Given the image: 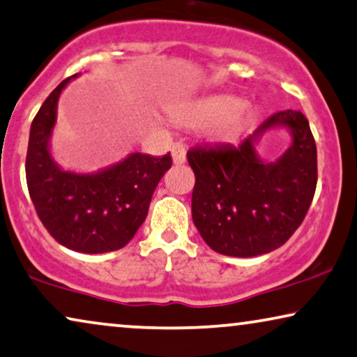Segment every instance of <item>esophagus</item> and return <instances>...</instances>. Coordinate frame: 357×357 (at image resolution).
Masks as SVG:
<instances>
[{"label": "esophagus", "instance_id": "1", "mask_svg": "<svg viewBox=\"0 0 357 357\" xmlns=\"http://www.w3.org/2000/svg\"><path fill=\"white\" fill-rule=\"evenodd\" d=\"M170 154H172V161L175 166H180V164H183L185 159H187V151H185V146L180 143L172 144V148H170Z\"/></svg>", "mask_w": 357, "mask_h": 357}]
</instances>
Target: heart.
Here are the masks:
<instances>
[{
	"instance_id": "obj_1",
	"label": "heart",
	"mask_w": 357,
	"mask_h": 357,
	"mask_svg": "<svg viewBox=\"0 0 357 357\" xmlns=\"http://www.w3.org/2000/svg\"><path fill=\"white\" fill-rule=\"evenodd\" d=\"M243 102L231 95H213L188 102L178 112V121L191 127H209L217 142H231L245 130L248 114Z\"/></svg>"
}]
</instances>
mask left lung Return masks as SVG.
<instances>
[{"instance_id": "obj_1", "label": "left lung", "mask_w": 357, "mask_h": 357, "mask_svg": "<svg viewBox=\"0 0 357 357\" xmlns=\"http://www.w3.org/2000/svg\"><path fill=\"white\" fill-rule=\"evenodd\" d=\"M273 128H287L292 143L275 162H264L257 144ZM187 158L196 175L193 222L206 245L225 256L277 250L301 225L316 193V142L299 111L268 117L240 146L196 148Z\"/></svg>"}]
</instances>
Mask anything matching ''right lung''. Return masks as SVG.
<instances>
[{
    "mask_svg": "<svg viewBox=\"0 0 357 357\" xmlns=\"http://www.w3.org/2000/svg\"><path fill=\"white\" fill-rule=\"evenodd\" d=\"M79 75L61 82L35 116L25 175L37 214L53 238L69 250L100 255L121 250L135 236L172 158L130 153L122 161L90 174L61 167L51 154L58 101L69 82Z\"/></svg>",
    "mask_w": 357,
    "mask_h": 357,
    "instance_id": "right-lung-1",
    "label": "right lung"
}]
</instances>
